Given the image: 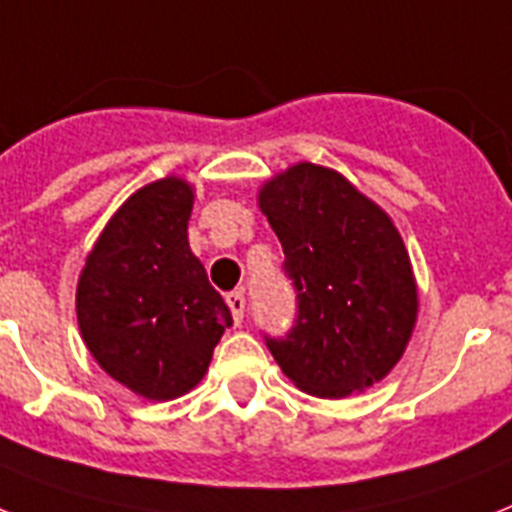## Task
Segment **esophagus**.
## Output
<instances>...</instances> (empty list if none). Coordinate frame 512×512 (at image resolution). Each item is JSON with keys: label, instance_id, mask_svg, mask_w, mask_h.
I'll list each match as a JSON object with an SVG mask.
<instances>
[{"label": "esophagus", "instance_id": "34e87169", "mask_svg": "<svg viewBox=\"0 0 512 512\" xmlns=\"http://www.w3.org/2000/svg\"><path fill=\"white\" fill-rule=\"evenodd\" d=\"M226 302H228V307H231V313H234V323L239 326V323L244 321V307H247V302H244V294L242 292L226 294Z\"/></svg>", "mask_w": 512, "mask_h": 512}]
</instances>
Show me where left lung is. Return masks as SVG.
<instances>
[{
	"label": "left lung",
	"instance_id": "obj_1",
	"mask_svg": "<svg viewBox=\"0 0 512 512\" xmlns=\"http://www.w3.org/2000/svg\"><path fill=\"white\" fill-rule=\"evenodd\" d=\"M284 247L297 313L270 355L315 397L363 392L392 371L413 334L418 294L389 215L334 170L299 162L260 191Z\"/></svg>",
	"mask_w": 512,
	"mask_h": 512
}]
</instances>
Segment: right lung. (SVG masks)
<instances>
[{"mask_svg":"<svg viewBox=\"0 0 512 512\" xmlns=\"http://www.w3.org/2000/svg\"><path fill=\"white\" fill-rule=\"evenodd\" d=\"M191 189L144 186L120 207L78 281V326L115 381L147 400H173L205 376L231 310L191 255Z\"/></svg>","mask_w":512,"mask_h":512,"instance_id":"add662e5","label":"right lung"}]
</instances>
